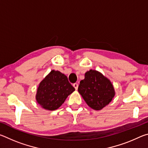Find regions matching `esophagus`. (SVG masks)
<instances>
[{
  "instance_id": "obj_1",
  "label": "esophagus",
  "mask_w": 148,
  "mask_h": 148,
  "mask_svg": "<svg viewBox=\"0 0 148 148\" xmlns=\"http://www.w3.org/2000/svg\"><path fill=\"white\" fill-rule=\"evenodd\" d=\"M73 86H74V87L75 89H76V90H77V88H78V84H76V83L74 84H73Z\"/></svg>"
}]
</instances>
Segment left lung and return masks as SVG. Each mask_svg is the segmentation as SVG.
I'll use <instances>...</instances> for the list:
<instances>
[{
    "mask_svg": "<svg viewBox=\"0 0 148 148\" xmlns=\"http://www.w3.org/2000/svg\"><path fill=\"white\" fill-rule=\"evenodd\" d=\"M78 92L87 104L95 110H101L110 102L116 95L113 84L101 72L91 69L85 73L81 80Z\"/></svg>",
    "mask_w": 148,
    "mask_h": 148,
    "instance_id": "left-lung-1",
    "label": "left lung"
}]
</instances>
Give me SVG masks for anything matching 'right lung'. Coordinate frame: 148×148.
Here are the masks:
<instances>
[{
    "instance_id": "add662e5",
    "label": "right lung",
    "mask_w": 148,
    "mask_h": 148,
    "mask_svg": "<svg viewBox=\"0 0 148 148\" xmlns=\"http://www.w3.org/2000/svg\"><path fill=\"white\" fill-rule=\"evenodd\" d=\"M74 91V87L69 83L66 76L52 70L40 83L36 100L42 108L53 111L58 109Z\"/></svg>"
}]
</instances>
